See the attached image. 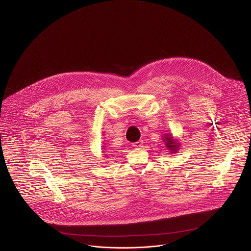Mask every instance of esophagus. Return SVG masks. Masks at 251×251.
I'll use <instances>...</instances> for the list:
<instances>
[{
  "label": "esophagus",
  "instance_id": "34e87169",
  "mask_svg": "<svg viewBox=\"0 0 251 251\" xmlns=\"http://www.w3.org/2000/svg\"><path fill=\"white\" fill-rule=\"evenodd\" d=\"M143 145V140H139V141H137V142L132 144V146H133L134 148H136V149H142Z\"/></svg>",
  "mask_w": 251,
  "mask_h": 251
}]
</instances>
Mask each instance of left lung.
Here are the masks:
<instances>
[{
	"label": "left lung",
	"instance_id": "1",
	"mask_svg": "<svg viewBox=\"0 0 251 251\" xmlns=\"http://www.w3.org/2000/svg\"><path fill=\"white\" fill-rule=\"evenodd\" d=\"M162 141L164 142L165 148L169 151V152L171 154L173 153H177V151H179V142L178 139H176L172 134L170 133H165L162 136Z\"/></svg>",
	"mask_w": 251,
	"mask_h": 251
}]
</instances>
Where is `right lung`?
Masks as SVG:
<instances>
[{
    "label": "right lung",
    "mask_w": 251,
    "mask_h": 251,
    "mask_svg": "<svg viewBox=\"0 0 251 251\" xmlns=\"http://www.w3.org/2000/svg\"><path fill=\"white\" fill-rule=\"evenodd\" d=\"M103 147H104V148H105V146H103ZM105 152H106V151H105Z\"/></svg>",
    "instance_id": "1"
}]
</instances>
